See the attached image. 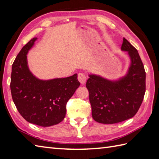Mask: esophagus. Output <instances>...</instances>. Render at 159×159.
Segmentation results:
<instances>
[{"label":"esophagus","instance_id":"34e87169","mask_svg":"<svg viewBox=\"0 0 159 159\" xmlns=\"http://www.w3.org/2000/svg\"><path fill=\"white\" fill-rule=\"evenodd\" d=\"M77 78H78L79 82L82 84H84L86 82V76L84 75V73H79L78 76H77Z\"/></svg>","mask_w":159,"mask_h":159}]
</instances>
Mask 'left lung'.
<instances>
[{
  "mask_svg": "<svg viewBox=\"0 0 159 159\" xmlns=\"http://www.w3.org/2000/svg\"><path fill=\"white\" fill-rule=\"evenodd\" d=\"M121 49L127 52L130 60L124 76L109 80L90 73L86 84L92 116L100 124H116L133 117L143 100L145 72L141 57L137 50L124 38Z\"/></svg>",
  "mask_w": 159,
  "mask_h": 159,
  "instance_id": "8db88e82",
  "label": "left lung"
}]
</instances>
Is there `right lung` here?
<instances>
[{
	"mask_svg": "<svg viewBox=\"0 0 159 159\" xmlns=\"http://www.w3.org/2000/svg\"><path fill=\"white\" fill-rule=\"evenodd\" d=\"M37 39H31L16 57L10 88L13 101L22 117L31 124L48 127L63 121L66 103L80 83L77 73L63 78L41 80L31 73L27 55Z\"/></svg>",
	"mask_w": 159,
	"mask_h": 159,
	"instance_id": "obj_1",
	"label": "right lung"
}]
</instances>
